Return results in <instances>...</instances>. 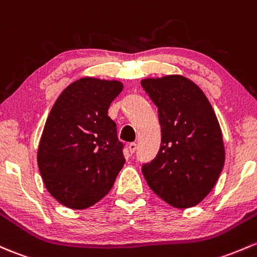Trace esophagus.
<instances>
[{
    "label": "esophagus",
    "mask_w": 257,
    "mask_h": 257,
    "mask_svg": "<svg viewBox=\"0 0 257 257\" xmlns=\"http://www.w3.org/2000/svg\"><path fill=\"white\" fill-rule=\"evenodd\" d=\"M128 149H129V151H131L132 154L136 153V150H137V143H129Z\"/></svg>",
    "instance_id": "obj_1"
}]
</instances>
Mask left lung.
<instances>
[{"mask_svg": "<svg viewBox=\"0 0 257 257\" xmlns=\"http://www.w3.org/2000/svg\"><path fill=\"white\" fill-rule=\"evenodd\" d=\"M140 83L158 107L161 125L160 149L154 160L143 164V175L153 192L170 206H196L214 187L224 166L214 110L201 88L183 76Z\"/></svg>", "mask_w": 257, "mask_h": 257, "instance_id": "left-lung-1", "label": "left lung"}]
</instances>
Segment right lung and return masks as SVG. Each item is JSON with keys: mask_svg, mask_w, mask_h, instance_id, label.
I'll return each mask as SVG.
<instances>
[{"mask_svg": "<svg viewBox=\"0 0 257 257\" xmlns=\"http://www.w3.org/2000/svg\"><path fill=\"white\" fill-rule=\"evenodd\" d=\"M118 81L85 77L63 91L45 123L38 149L44 185L58 202L85 209L101 201L123 167L124 144L108 108Z\"/></svg>", "mask_w": 257, "mask_h": 257, "instance_id": "obj_1", "label": "right lung"}]
</instances>
